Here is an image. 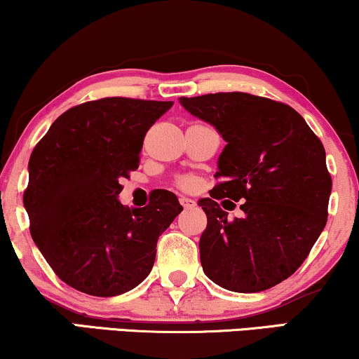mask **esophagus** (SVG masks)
<instances>
[{
  "label": "esophagus",
  "instance_id": "34e87169",
  "mask_svg": "<svg viewBox=\"0 0 359 359\" xmlns=\"http://www.w3.org/2000/svg\"><path fill=\"white\" fill-rule=\"evenodd\" d=\"M179 202L182 203L184 208H192V207H195V202L192 201V198H189V197H180Z\"/></svg>",
  "mask_w": 359,
  "mask_h": 359
}]
</instances>
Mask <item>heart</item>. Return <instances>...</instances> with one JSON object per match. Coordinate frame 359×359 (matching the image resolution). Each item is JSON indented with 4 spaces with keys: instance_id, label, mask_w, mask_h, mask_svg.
I'll use <instances>...</instances> for the list:
<instances>
[{
    "instance_id": "obj_1",
    "label": "heart",
    "mask_w": 359,
    "mask_h": 359,
    "mask_svg": "<svg viewBox=\"0 0 359 359\" xmlns=\"http://www.w3.org/2000/svg\"><path fill=\"white\" fill-rule=\"evenodd\" d=\"M177 184H179L180 189L192 190L197 187V179H195V177H180V179L177 180Z\"/></svg>"
}]
</instances>
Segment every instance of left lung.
<instances>
[{"label":"left lung","mask_w":359,"mask_h":359,"mask_svg":"<svg viewBox=\"0 0 359 359\" xmlns=\"http://www.w3.org/2000/svg\"><path fill=\"white\" fill-rule=\"evenodd\" d=\"M179 101L226 142L217 162L220 182L198 201L207 215L198 243L203 271L230 292L275 287L305 262L326 225L331 177L323 144L283 102L247 93ZM232 200L243 201L233 221L226 213Z\"/></svg>","instance_id":"left-lung-1"}]
</instances>
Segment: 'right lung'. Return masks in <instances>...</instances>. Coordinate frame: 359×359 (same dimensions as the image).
Wrapping results in <instances>:
<instances>
[{"mask_svg":"<svg viewBox=\"0 0 359 359\" xmlns=\"http://www.w3.org/2000/svg\"><path fill=\"white\" fill-rule=\"evenodd\" d=\"M174 102L106 97L61 114L29 157L22 203L36 247L69 287L126 293L151 273L158 235L182 205L158 190L142 208L119 202L151 126Z\"/></svg>","mask_w":359,"mask_h":359,"instance_id":"right-lung-1","label":"right lung"}]
</instances>
